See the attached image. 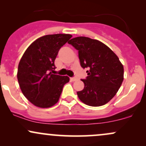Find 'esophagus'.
Listing matches in <instances>:
<instances>
[{"label": "esophagus", "instance_id": "obj_1", "mask_svg": "<svg viewBox=\"0 0 146 146\" xmlns=\"http://www.w3.org/2000/svg\"><path fill=\"white\" fill-rule=\"evenodd\" d=\"M70 81L74 82V81L77 80V78H70Z\"/></svg>", "mask_w": 146, "mask_h": 146}]
</instances>
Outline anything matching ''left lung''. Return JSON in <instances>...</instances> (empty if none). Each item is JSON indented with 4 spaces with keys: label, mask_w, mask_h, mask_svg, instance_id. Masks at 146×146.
I'll return each instance as SVG.
<instances>
[{
    "label": "left lung",
    "mask_w": 146,
    "mask_h": 146,
    "mask_svg": "<svg viewBox=\"0 0 146 146\" xmlns=\"http://www.w3.org/2000/svg\"><path fill=\"white\" fill-rule=\"evenodd\" d=\"M68 43L78 50L81 66L89 69L86 79L81 80L84 89L77 92L79 99L89 106L105 105L123 81V66L117 55L103 43L89 37L78 36Z\"/></svg>",
    "instance_id": "obj_1"
}]
</instances>
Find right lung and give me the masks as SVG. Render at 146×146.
Returning a JSON list of instances; mask_svg holds the SVG:
<instances>
[{
  "mask_svg": "<svg viewBox=\"0 0 146 146\" xmlns=\"http://www.w3.org/2000/svg\"><path fill=\"white\" fill-rule=\"evenodd\" d=\"M72 37L67 34L45 35L27 48L19 64L17 79L25 97L36 107L48 108L58 102L68 76L51 73L61 47Z\"/></svg>",
  "mask_w": 146,
  "mask_h": 146,
  "instance_id": "obj_1",
  "label": "right lung"
}]
</instances>
